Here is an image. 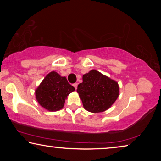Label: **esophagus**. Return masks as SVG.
I'll list each match as a JSON object with an SVG mask.
<instances>
[{
    "label": "esophagus",
    "mask_w": 161,
    "mask_h": 161,
    "mask_svg": "<svg viewBox=\"0 0 161 161\" xmlns=\"http://www.w3.org/2000/svg\"><path fill=\"white\" fill-rule=\"evenodd\" d=\"M77 85H78V84H77V83H75V84H73V86H74L75 89H77Z\"/></svg>",
    "instance_id": "obj_1"
}]
</instances>
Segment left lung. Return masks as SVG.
<instances>
[{
  "label": "left lung",
  "mask_w": 161,
  "mask_h": 161,
  "mask_svg": "<svg viewBox=\"0 0 161 161\" xmlns=\"http://www.w3.org/2000/svg\"><path fill=\"white\" fill-rule=\"evenodd\" d=\"M82 80V82L78 84L77 92L84 108L90 112L106 111L119 97L118 83L97 70L84 75Z\"/></svg>",
  "instance_id": "left-lung-1"
}]
</instances>
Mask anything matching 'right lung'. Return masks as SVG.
<instances>
[{
    "instance_id": "1",
    "label": "right lung",
    "mask_w": 161,
    "mask_h": 161,
    "mask_svg": "<svg viewBox=\"0 0 161 161\" xmlns=\"http://www.w3.org/2000/svg\"><path fill=\"white\" fill-rule=\"evenodd\" d=\"M75 89L68 82L65 77L55 72L46 76L35 91L38 103L45 109L54 111L63 108L65 99Z\"/></svg>"
}]
</instances>
